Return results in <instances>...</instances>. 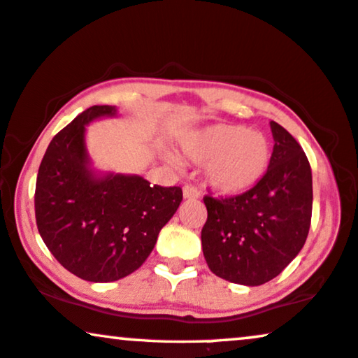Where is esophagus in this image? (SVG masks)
Returning a JSON list of instances; mask_svg holds the SVG:
<instances>
[{
	"label": "esophagus",
	"mask_w": 358,
	"mask_h": 358,
	"mask_svg": "<svg viewBox=\"0 0 358 358\" xmlns=\"http://www.w3.org/2000/svg\"><path fill=\"white\" fill-rule=\"evenodd\" d=\"M183 196L185 198H200V189L196 187H193V185H185L183 187Z\"/></svg>",
	"instance_id": "1"
}]
</instances>
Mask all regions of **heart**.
<instances>
[{
  "mask_svg": "<svg viewBox=\"0 0 358 358\" xmlns=\"http://www.w3.org/2000/svg\"><path fill=\"white\" fill-rule=\"evenodd\" d=\"M185 155L206 165V180L216 192L239 194L264 178L273 158L268 135L244 125L218 124L185 142Z\"/></svg>",
  "mask_w": 358,
  "mask_h": 358,
  "instance_id": "heart-1",
  "label": "heart"
}]
</instances>
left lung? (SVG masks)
I'll return each mask as SVG.
<instances>
[{
  "label": "left lung",
  "instance_id": "obj_1",
  "mask_svg": "<svg viewBox=\"0 0 358 358\" xmlns=\"http://www.w3.org/2000/svg\"><path fill=\"white\" fill-rule=\"evenodd\" d=\"M268 173L236 196L206 194L203 255L213 274L261 286L280 274L304 246L312 216V171L297 140L278 122Z\"/></svg>",
  "mask_w": 358,
  "mask_h": 358
}]
</instances>
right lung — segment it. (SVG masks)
<instances>
[{
  "instance_id": "obj_1",
  "label": "right lung",
  "mask_w": 358,
  "mask_h": 358,
  "mask_svg": "<svg viewBox=\"0 0 358 358\" xmlns=\"http://www.w3.org/2000/svg\"><path fill=\"white\" fill-rule=\"evenodd\" d=\"M115 112L112 106H92L76 117L51 140L36 180L41 238L69 273L90 282H110L137 271L183 200L180 187L90 170L85 125Z\"/></svg>"
}]
</instances>
